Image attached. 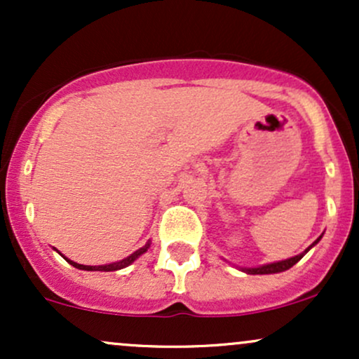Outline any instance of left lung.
<instances>
[{"mask_svg":"<svg viewBox=\"0 0 359 359\" xmlns=\"http://www.w3.org/2000/svg\"><path fill=\"white\" fill-rule=\"evenodd\" d=\"M319 240H320V238H319ZM319 240H316L314 245ZM311 248H312V246H309V248L304 251V253H300V255H297V257H294V258L283 259V262H277V263H270V265L258 266V269H245V271H246V273H250V275H266V273H278V271H285L288 269H292V266H294L295 263H297L299 259L302 258L304 255H306Z\"/></svg>","mask_w":359,"mask_h":359,"instance_id":"8db88e82","label":"left lung"}]
</instances>
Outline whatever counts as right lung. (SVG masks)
I'll use <instances>...</instances> for the list:
<instances>
[{"label": "right lung", "instance_id": "add662e5", "mask_svg": "<svg viewBox=\"0 0 359 359\" xmlns=\"http://www.w3.org/2000/svg\"><path fill=\"white\" fill-rule=\"evenodd\" d=\"M150 248V243H147L145 246H143V248H140V250H137L135 251V253H131L130 257L128 258H125V259H121V262H116V263H109V265H100V266H88V265H79V263H76V262H71V259H67L69 263H71L72 266H76V269H79V270H88V271H114V270H121V269H125V266H128V265H131V263L135 262V259H137L140 255H143L145 253V251Z\"/></svg>", "mask_w": 359, "mask_h": 359}]
</instances>
